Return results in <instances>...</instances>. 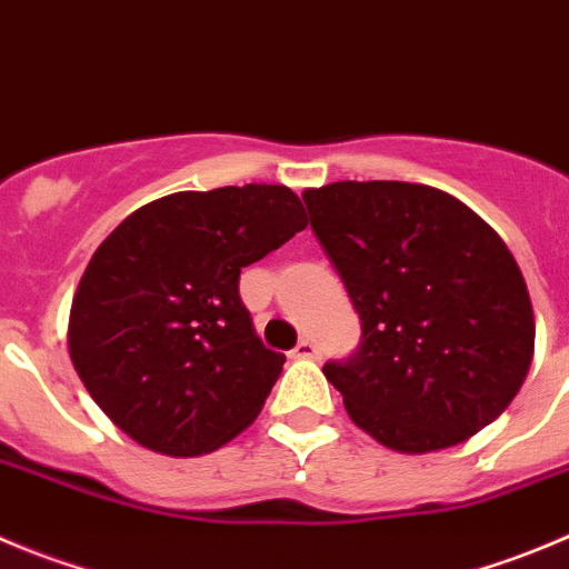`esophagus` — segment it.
<instances>
[{
  "mask_svg": "<svg viewBox=\"0 0 569 569\" xmlns=\"http://www.w3.org/2000/svg\"><path fill=\"white\" fill-rule=\"evenodd\" d=\"M290 357H293V360H318V357H321V349H318L316 340L307 338L296 343V349L290 351Z\"/></svg>",
  "mask_w": 569,
  "mask_h": 569,
  "instance_id": "34e87169",
  "label": "esophagus"
}]
</instances>
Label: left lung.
<instances>
[{
	"instance_id": "obj_1",
	"label": "left lung",
	"mask_w": 569,
	"mask_h": 569,
	"mask_svg": "<svg viewBox=\"0 0 569 569\" xmlns=\"http://www.w3.org/2000/svg\"><path fill=\"white\" fill-rule=\"evenodd\" d=\"M301 198L360 312V351L323 366L349 419L405 456L491 425L531 371L537 338L502 237L427 183L335 181Z\"/></svg>"
}]
</instances>
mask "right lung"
<instances>
[{
  "mask_svg": "<svg viewBox=\"0 0 569 569\" xmlns=\"http://www.w3.org/2000/svg\"><path fill=\"white\" fill-rule=\"evenodd\" d=\"M307 229L279 183L172 192L128 214L74 290L67 343L102 413L172 458L220 450L259 416L284 355L264 349L240 270Z\"/></svg>",
  "mask_w": 569,
  "mask_h": 569,
  "instance_id": "obj_1",
  "label": "right lung"
}]
</instances>
